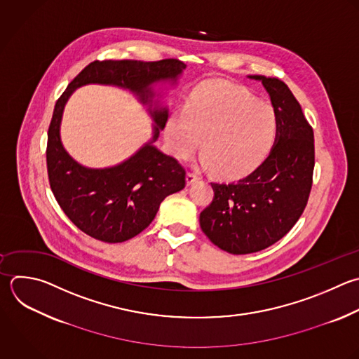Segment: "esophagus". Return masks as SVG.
Returning <instances> with one entry per match:
<instances>
[{"instance_id":"1","label":"esophagus","mask_w":359,"mask_h":359,"mask_svg":"<svg viewBox=\"0 0 359 359\" xmlns=\"http://www.w3.org/2000/svg\"><path fill=\"white\" fill-rule=\"evenodd\" d=\"M198 180H199L198 174H195V172H192V171H189V172L187 174V184H188V185H192V184L196 182Z\"/></svg>"}]
</instances>
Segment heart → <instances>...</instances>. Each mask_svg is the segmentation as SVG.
I'll use <instances>...</instances> for the list:
<instances>
[{
    "label": "heart",
    "instance_id": "1",
    "mask_svg": "<svg viewBox=\"0 0 359 359\" xmlns=\"http://www.w3.org/2000/svg\"><path fill=\"white\" fill-rule=\"evenodd\" d=\"M276 132L273 109L233 84L194 91L184 112L172 114L165 123V137L177 158H188L202 137L203 163L223 175L244 172L259 163Z\"/></svg>",
    "mask_w": 359,
    "mask_h": 359
}]
</instances>
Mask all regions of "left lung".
Segmentation results:
<instances>
[{
  "label": "left lung",
  "mask_w": 359,
  "mask_h": 359,
  "mask_svg": "<svg viewBox=\"0 0 359 359\" xmlns=\"http://www.w3.org/2000/svg\"><path fill=\"white\" fill-rule=\"evenodd\" d=\"M261 81L278 121L272 150L248 175L212 182V203L201 212L202 231L230 254H251L280 240L302 216L311 189L314 136L287 86L272 77Z\"/></svg>",
  "instance_id": "8db88e82"
}]
</instances>
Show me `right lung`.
<instances>
[{
	"mask_svg": "<svg viewBox=\"0 0 359 359\" xmlns=\"http://www.w3.org/2000/svg\"><path fill=\"white\" fill-rule=\"evenodd\" d=\"M187 66L177 59L160 62L104 60L90 63L57 100L48 133V174L52 192L67 217L86 234L122 243L142 233L156 217L160 203L185 187V168L153 143L168 119V109L153 104L151 86L177 83ZM87 83L115 85L138 95L156 125L154 137L126 162L109 169H87L65 151L60 123L69 95Z\"/></svg>",
	"mask_w": 359,
	"mask_h": 359,
	"instance_id": "add662e5",
	"label": "right lung"
}]
</instances>
